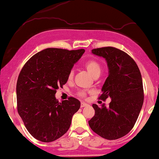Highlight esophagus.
Wrapping results in <instances>:
<instances>
[{
    "instance_id": "34e87169",
    "label": "esophagus",
    "mask_w": 159,
    "mask_h": 159,
    "mask_svg": "<svg viewBox=\"0 0 159 159\" xmlns=\"http://www.w3.org/2000/svg\"><path fill=\"white\" fill-rule=\"evenodd\" d=\"M87 104L85 103V102H81V107H84L87 106Z\"/></svg>"
}]
</instances>
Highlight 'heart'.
Returning a JSON list of instances; mask_svg holds the SVG:
<instances>
[{"label":"heart","mask_w":159,"mask_h":159,"mask_svg":"<svg viewBox=\"0 0 159 159\" xmlns=\"http://www.w3.org/2000/svg\"><path fill=\"white\" fill-rule=\"evenodd\" d=\"M84 67L88 71L89 73L94 78L98 77L102 72V66L99 62L96 60H90V61H87L84 63ZM74 74L75 72L73 69L69 71L68 77H67L69 81H72L74 78ZM77 95L81 98H85L87 96V92H86V90H79L77 92Z\"/></svg>","instance_id":"1"}]
</instances>
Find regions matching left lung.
Instances as JSON below:
<instances>
[{"label":"left lung","instance_id":"obj_1","mask_svg":"<svg viewBox=\"0 0 159 159\" xmlns=\"http://www.w3.org/2000/svg\"><path fill=\"white\" fill-rule=\"evenodd\" d=\"M93 54L106 60L109 75L99 99L111 98L108 107L93 104L95 115L89 125L107 140L125 136L134 127L143 103L141 74L135 61L127 53L114 47L94 48Z\"/></svg>","mask_w":159,"mask_h":159}]
</instances>
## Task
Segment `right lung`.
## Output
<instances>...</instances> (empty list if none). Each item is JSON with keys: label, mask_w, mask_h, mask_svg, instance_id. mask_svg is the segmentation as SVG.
Returning <instances> with one entry per match:
<instances>
[{"label": "right lung", "mask_w": 159, "mask_h": 159, "mask_svg": "<svg viewBox=\"0 0 159 159\" xmlns=\"http://www.w3.org/2000/svg\"><path fill=\"white\" fill-rule=\"evenodd\" d=\"M84 52L46 48L31 57L21 69L16 84L17 110L36 139L48 143L69 130L81 103L74 97L59 102L54 96L68 81L69 71Z\"/></svg>", "instance_id": "add662e5"}]
</instances>
